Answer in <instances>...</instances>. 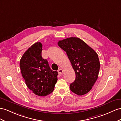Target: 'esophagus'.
Returning a JSON list of instances; mask_svg holds the SVG:
<instances>
[{
    "mask_svg": "<svg viewBox=\"0 0 121 121\" xmlns=\"http://www.w3.org/2000/svg\"><path fill=\"white\" fill-rule=\"evenodd\" d=\"M58 72L59 74H60V75H62V73H63V70L62 69H59L58 70Z\"/></svg>",
    "mask_w": 121,
    "mask_h": 121,
    "instance_id": "1",
    "label": "esophagus"
}]
</instances>
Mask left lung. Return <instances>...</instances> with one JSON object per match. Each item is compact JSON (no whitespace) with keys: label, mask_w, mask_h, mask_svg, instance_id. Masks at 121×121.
<instances>
[{"label":"left lung","mask_w":121,"mask_h":121,"mask_svg":"<svg viewBox=\"0 0 121 121\" xmlns=\"http://www.w3.org/2000/svg\"><path fill=\"white\" fill-rule=\"evenodd\" d=\"M58 45L66 52L76 73L70 91L79 95L90 91L98 77L100 64L98 54L86 43L77 37L60 40Z\"/></svg>","instance_id":"left-lung-1"}]
</instances>
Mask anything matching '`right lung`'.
<instances>
[{
	"label": "right lung",
	"mask_w": 121,
	"mask_h": 121,
	"mask_svg": "<svg viewBox=\"0 0 121 121\" xmlns=\"http://www.w3.org/2000/svg\"><path fill=\"white\" fill-rule=\"evenodd\" d=\"M42 51L41 43H34L21 57L20 67L27 87L36 95L45 96L53 91L58 73L52 70L48 60L42 58Z\"/></svg>",
	"instance_id": "1"
}]
</instances>
